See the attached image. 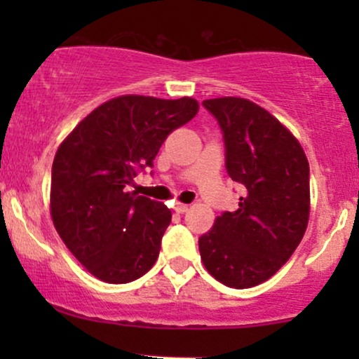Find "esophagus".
<instances>
[{
	"mask_svg": "<svg viewBox=\"0 0 359 359\" xmlns=\"http://www.w3.org/2000/svg\"><path fill=\"white\" fill-rule=\"evenodd\" d=\"M175 211L179 214H184L189 211V204H184V203H177L175 204Z\"/></svg>",
	"mask_w": 359,
	"mask_h": 359,
	"instance_id": "esophagus-1",
	"label": "esophagus"
}]
</instances>
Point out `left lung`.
Returning a JSON list of instances; mask_svg holds the SVG:
<instances>
[{
    "mask_svg": "<svg viewBox=\"0 0 359 359\" xmlns=\"http://www.w3.org/2000/svg\"><path fill=\"white\" fill-rule=\"evenodd\" d=\"M203 104L219 123L226 170L245 196L199 238L201 259L217 282L250 288L273 277L302 241L311 212L307 156L290 130L253 101L226 96Z\"/></svg>",
    "mask_w": 359,
    "mask_h": 359,
    "instance_id": "obj_1",
    "label": "left lung"
}]
</instances>
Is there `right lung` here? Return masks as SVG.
<instances>
[{
	"instance_id": "obj_1",
	"label": "right lung",
	"mask_w": 359,
	"mask_h": 359,
	"mask_svg": "<svg viewBox=\"0 0 359 359\" xmlns=\"http://www.w3.org/2000/svg\"><path fill=\"white\" fill-rule=\"evenodd\" d=\"M197 111L192 97L118 96L90 111L57 148L50 216L90 275L128 283L155 265L172 212L125 187L137 168L154 165L165 138Z\"/></svg>"
}]
</instances>
